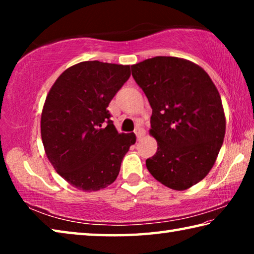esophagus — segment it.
Wrapping results in <instances>:
<instances>
[{"label":"esophagus","mask_w":254,"mask_h":254,"mask_svg":"<svg viewBox=\"0 0 254 254\" xmlns=\"http://www.w3.org/2000/svg\"><path fill=\"white\" fill-rule=\"evenodd\" d=\"M144 130L142 127H136L135 128V134H136V137L137 139H140V137H142L144 135Z\"/></svg>","instance_id":"esophagus-1"}]
</instances>
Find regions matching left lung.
I'll use <instances>...</instances> for the list:
<instances>
[{
  "mask_svg": "<svg viewBox=\"0 0 254 254\" xmlns=\"http://www.w3.org/2000/svg\"><path fill=\"white\" fill-rule=\"evenodd\" d=\"M151 105L150 134L158 149L145 160L149 173L185 190L213 168L225 135V114L216 86L195 63L158 56L131 66Z\"/></svg>",
  "mask_w": 254,
  "mask_h": 254,
  "instance_id": "left-lung-1",
  "label": "left lung"
}]
</instances>
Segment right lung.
<instances>
[{
  "label": "right lung",
  "instance_id": "add662e5",
  "mask_svg": "<svg viewBox=\"0 0 254 254\" xmlns=\"http://www.w3.org/2000/svg\"><path fill=\"white\" fill-rule=\"evenodd\" d=\"M130 66L83 62L51 86L41 113V139L56 171L71 186L97 191L114 183L134 133H119L107 111Z\"/></svg>",
  "mask_w": 254,
  "mask_h": 254
}]
</instances>
